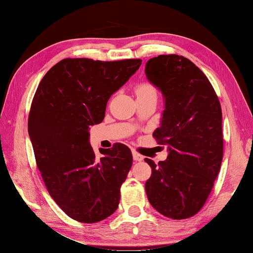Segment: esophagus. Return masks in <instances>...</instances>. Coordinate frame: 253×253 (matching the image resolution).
Wrapping results in <instances>:
<instances>
[{
	"label": "esophagus",
	"mask_w": 253,
	"mask_h": 253,
	"mask_svg": "<svg viewBox=\"0 0 253 253\" xmlns=\"http://www.w3.org/2000/svg\"><path fill=\"white\" fill-rule=\"evenodd\" d=\"M132 156H133L134 161H142L143 160V156H141V154L136 151H132Z\"/></svg>",
	"instance_id": "obj_1"
}]
</instances>
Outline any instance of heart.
<instances>
[{
  "instance_id": "obj_1",
  "label": "heart",
  "mask_w": 253,
  "mask_h": 253,
  "mask_svg": "<svg viewBox=\"0 0 253 253\" xmlns=\"http://www.w3.org/2000/svg\"><path fill=\"white\" fill-rule=\"evenodd\" d=\"M135 93L138 97H143V96H149V95H157L156 88L148 82L140 83L135 87Z\"/></svg>"
}]
</instances>
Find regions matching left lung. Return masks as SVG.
Returning <instances> with one entry per match:
<instances>
[{
	"instance_id": "obj_1",
	"label": "left lung",
	"mask_w": 253,
	"mask_h": 253,
	"mask_svg": "<svg viewBox=\"0 0 253 253\" xmlns=\"http://www.w3.org/2000/svg\"><path fill=\"white\" fill-rule=\"evenodd\" d=\"M145 75L165 100L160 126L153 136L168 145V158L145 182L151 206L170 219L200 211L213 188L223 157L222 112L205 73L187 57L159 55L145 64Z\"/></svg>"
}]
</instances>
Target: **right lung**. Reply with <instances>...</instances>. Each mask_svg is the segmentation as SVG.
Instances as JSON below:
<instances>
[{
	"mask_svg": "<svg viewBox=\"0 0 253 253\" xmlns=\"http://www.w3.org/2000/svg\"><path fill=\"white\" fill-rule=\"evenodd\" d=\"M141 62L64 59L47 71L35 92L28 123L35 160L53 200L79 222H99L119 207L131 150L115 143L100 149L103 156L97 158L90 126L103 121L111 95Z\"/></svg>",
	"mask_w": 253,
	"mask_h": 253,
	"instance_id": "1",
	"label": "right lung"
}]
</instances>
